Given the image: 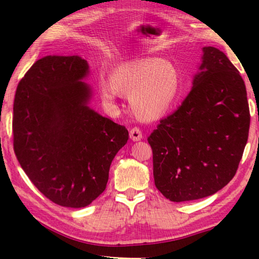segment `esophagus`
<instances>
[{"label": "esophagus", "mask_w": 259, "mask_h": 259, "mask_svg": "<svg viewBox=\"0 0 259 259\" xmlns=\"http://www.w3.org/2000/svg\"><path fill=\"white\" fill-rule=\"evenodd\" d=\"M130 138L131 140H134V142H138V140L143 138L142 131H140V129L137 128V126H135V128L130 130Z\"/></svg>", "instance_id": "1"}]
</instances>
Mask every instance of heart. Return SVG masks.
<instances>
[{
  "instance_id": "b5f03b06",
  "label": "heart",
  "mask_w": 259,
  "mask_h": 259,
  "mask_svg": "<svg viewBox=\"0 0 259 259\" xmlns=\"http://www.w3.org/2000/svg\"><path fill=\"white\" fill-rule=\"evenodd\" d=\"M179 87L176 66L157 58L124 61L112 69L108 81L102 78L98 83L104 102L114 104L120 95L126 96L135 115L143 121L163 116L176 99Z\"/></svg>"
}]
</instances>
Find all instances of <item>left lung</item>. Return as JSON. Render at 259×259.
Returning a JSON list of instances; mask_svg holds the SVG:
<instances>
[{
  "label": "left lung",
  "instance_id": "obj_1",
  "mask_svg": "<svg viewBox=\"0 0 259 259\" xmlns=\"http://www.w3.org/2000/svg\"><path fill=\"white\" fill-rule=\"evenodd\" d=\"M181 106L147 138L155 186L174 202L212 195L231 182L248 140L247 90L224 52L204 47Z\"/></svg>",
  "mask_w": 259,
  "mask_h": 259
}]
</instances>
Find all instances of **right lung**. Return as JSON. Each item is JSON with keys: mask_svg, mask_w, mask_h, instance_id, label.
I'll use <instances>...</instances> for the list:
<instances>
[{"mask_svg": "<svg viewBox=\"0 0 259 259\" xmlns=\"http://www.w3.org/2000/svg\"><path fill=\"white\" fill-rule=\"evenodd\" d=\"M88 74L78 56L43 57L15 96L17 159L43 195L68 208L87 207L102 194L114 156L129 138L125 126L89 107Z\"/></svg>", "mask_w": 259, "mask_h": 259, "instance_id": "right-lung-1", "label": "right lung"}]
</instances>
